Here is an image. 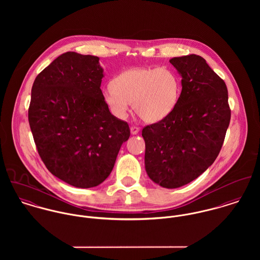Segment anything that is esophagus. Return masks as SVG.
<instances>
[{
	"instance_id": "esophagus-1",
	"label": "esophagus",
	"mask_w": 260,
	"mask_h": 260,
	"mask_svg": "<svg viewBox=\"0 0 260 260\" xmlns=\"http://www.w3.org/2000/svg\"><path fill=\"white\" fill-rule=\"evenodd\" d=\"M139 127H137V126H131V128H130V131H131V134H133V135H135V134H137L138 132H139Z\"/></svg>"
}]
</instances>
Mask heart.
I'll list each match as a JSON object with an SVG mask.
<instances>
[{"instance_id": "b5f03b06", "label": "heart", "mask_w": 260, "mask_h": 260, "mask_svg": "<svg viewBox=\"0 0 260 260\" xmlns=\"http://www.w3.org/2000/svg\"><path fill=\"white\" fill-rule=\"evenodd\" d=\"M181 83L178 75L166 67L131 68L118 75L102 90V99L112 114L123 119L129 105L145 122L167 117L177 104Z\"/></svg>"}]
</instances>
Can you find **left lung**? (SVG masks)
Returning <instances> with one entry per match:
<instances>
[{"label":"left lung","instance_id":"1","mask_svg":"<svg viewBox=\"0 0 260 260\" xmlns=\"http://www.w3.org/2000/svg\"><path fill=\"white\" fill-rule=\"evenodd\" d=\"M181 75L182 91L167 117L142 130L150 179L178 188L200 176L217 158L231 110L225 82L198 55L169 61Z\"/></svg>","mask_w":260,"mask_h":260}]
</instances>
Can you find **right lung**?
<instances>
[{"label": "right lung", "instance_id": "obj_1", "mask_svg": "<svg viewBox=\"0 0 260 260\" xmlns=\"http://www.w3.org/2000/svg\"><path fill=\"white\" fill-rule=\"evenodd\" d=\"M99 58L67 52L38 74L28 110L38 153L47 169L70 185L91 188L111 173L130 136L100 89Z\"/></svg>", "mask_w": 260, "mask_h": 260}]
</instances>
